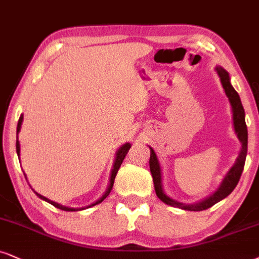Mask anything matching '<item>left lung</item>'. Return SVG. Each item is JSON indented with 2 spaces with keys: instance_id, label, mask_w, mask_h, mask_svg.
I'll list each match as a JSON object with an SVG mask.
<instances>
[{
  "instance_id": "left-lung-1",
  "label": "left lung",
  "mask_w": 259,
  "mask_h": 259,
  "mask_svg": "<svg viewBox=\"0 0 259 259\" xmlns=\"http://www.w3.org/2000/svg\"><path fill=\"white\" fill-rule=\"evenodd\" d=\"M216 72L221 79V84L223 86V90L226 92V96L228 97L229 103L232 105V113H233V126H234V131L237 133L238 139L241 143V149L240 154H239L237 161L233 167L229 169V171L226 175L225 179L222 180L221 185L218 188L215 193L211 194L210 197L205 198L202 202L196 203V204H185L180 203L178 200L171 199L170 197H168L164 193L163 186H162V171H161V165L156 156L154 149L150 148V171H151L152 179H154V185H155V191L156 194L162 202L168 204V205L179 207V209L184 210H190V211H202V210H206L207 207H211L213 204L219 203L220 200H222L223 198L229 196L233 192L235 186L239 183V179L241 177L242 169L245 165V159H246L247 155V127L246 122H245V111L244 107H242L240 97H239L238 92L234 90L231 84V78L227 71L222 68V67H216Z\"/></svg>"
}]
</instances>
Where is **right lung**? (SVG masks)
Returning a JSON list of instances; mask_svg holds the SVG:
<instances>
[{
    "instance_id": "obj_1",
    "label": "right lung",
    "mask_w": 259,
    "mask_h": 259,
    "mask_svg": "<svg viewBox=\"0 0 259 259\" xmlns=\"http://www.w3.org/2000/svg\"><path fill=\"white\" fill-rule=\"evenodd\" d=\"M22 119H24V117H22V115H21L20 119H19V121H18V127H17V154H18V156H20V144H19V140H18V133L20 132L21 123H22ZM130 149H131V144H130V143H126V144H123L122 146H121V148H120L119 150H117V152H116V157H115V161H114L113 169H111L110 180H109V186H108V190L105 191V193L103 194V197L100 198V199H98L97 202L94 203V204H91V205H89L88 207L94 206V205H96V204H100V203H102V202H103V200L105 199V198H107L108 196H109V193H110L111 188H113L115 177H116V174H117V170H119L120 165H121V163H122V161L124 159V157H126L127 152H128V150H130ZM34 193H36L37 196L40 198V199L46 200V202L50 203V204H52V205H54L55 207H59V209H61V210H65V211H76V210H79V209H74V207H68V206L61 205V204H59V203H56V202H53V200L48 199V198L43 197V196H41V194L37 193L36 191H34Z\"/></svg>"
}]
</instances>
